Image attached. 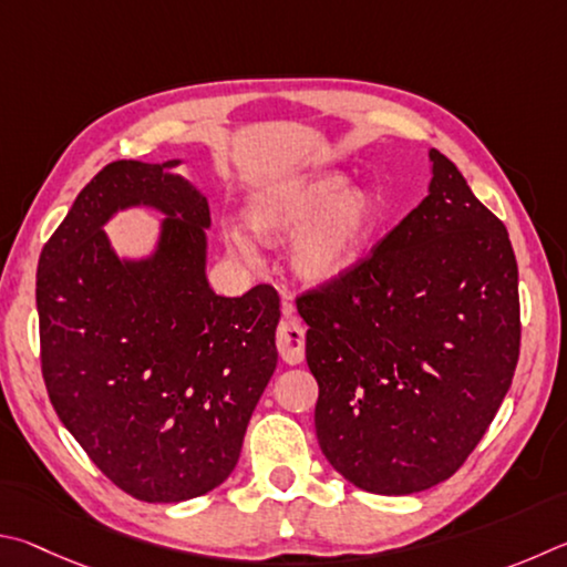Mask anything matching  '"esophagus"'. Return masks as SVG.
Instances as JSON below:
<instances>
[{
	"instance_id": "obj_1",
	"label": "esophagus",
	"mask_w": 567,
	"mask_h": 567,
	"mask_svg": "<svg viewBox=\"0 0 567 567\" xmlns=\"http://www.w3.org/2000/svg\"><path fill=\"white\" fill-rule=\"evenodd\" d=\"M281 311H284L286 319H284L281 323H278V331H276L278 355H281V359H284L286 363L296 365V363L303 361V343H306V339H303V326H301V321L293 316V303H291L289 299L284 301Z\"/></svg>"
}]
</instances>
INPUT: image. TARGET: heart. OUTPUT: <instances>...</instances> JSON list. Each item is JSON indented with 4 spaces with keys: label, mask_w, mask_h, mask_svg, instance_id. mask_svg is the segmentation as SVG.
<instances>
[{
    "label": "heart",
    "mask_w": 567,
    "mask_h": 567,
    "mask_svg": "<svg viewBox=\"0 0 567 567\" xmlns=\"http://www.w3.org/2000/svg\"><path fill=\"white\" fill-rule=\"evenodd\" d=\"M381 208L369 188H349V176L323 172L289 178L264 188L246 208L256 238L291 246L293 276L309 286L341 281L363 261L379 228ZM228 251L254 258V244L241 228H226Z\"/></svg>",
    "instance_id": "heart-1"
}]
</instances>
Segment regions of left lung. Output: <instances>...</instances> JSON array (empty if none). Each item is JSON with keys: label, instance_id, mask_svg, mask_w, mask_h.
<instances>
[{"label": "left lung", "instance_id": "1", "mask_svg": "<svg viewBox=\"0 0 567 567\" xmlns=\"http://www.w3.org/2000/svg\"><path fill=\"white\" fill-rule=\"evenodd\" d=\"M429 156V196L349 276L296 299L321 451L379 495L449 481L488 431L520 353L508 231L451 158Z\"/></svg>", "mask_w": 567, "mask_h": 567}]
</instances>
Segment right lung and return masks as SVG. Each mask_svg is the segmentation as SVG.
Returning <instances> with one entry per match:
<instances>
[{
    "instance_id": "right-lung-1",
    "label": "right lung",
    "mask_w": 567,
    "mask_h": 567,
    "mask_svg": "<svg viewBox=\"0 0 567 567\" xmlns=\"http://www.w3.org/2000/svg\"><path fill=\"white\" fill-rule=\"evenodd\" d=\"M178 164H106L37 268L49 401L96 468L146 503L198 498L231 475L278 361L276 289L212 291L208 202ZM132 205L167 216L138 262L118 259L101 228Z\"/></svg>"
}]
</instances>
